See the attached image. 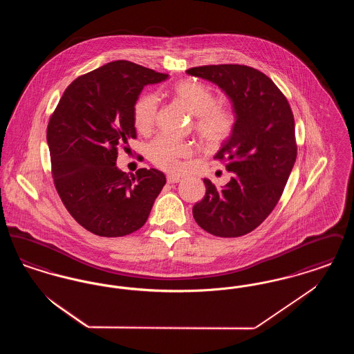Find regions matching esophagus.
<instances>
[{"instance_id": "obj_1", "label": "esophagus", "mask_w": 354, "mask_h": 354, "mask_svg": "<svg viewBox=\"0 0 354 354\" xmlns=\"http://www.w3.org/2000/svg\"><path fill=\"white\" fill-rule=\"evenodd\" d=\"M182 179L179 176H175V175H167V183L169 185H174V183H179Z\"/></svg>"}]
</instances>
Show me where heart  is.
<instances>
[{"label":"heart","mask_w":354,"mask_h":354,"mask_svg":"<svg viewBox=\"0 0 354 354\" xmlns=\"http://www.w3.org/2000/svg\"><path fill=\"white\" fill-rule=\"evenodd\" d=\"M174 95L187 110L195 115V130L208 147H216L225 142L235 130L234 111L218 104V97L204 84L196 81H183L175 84ZM158 113V98L153 94L142 95L134 106V124L139 133H149ZM189 143L167 136L156 138L150 147L149 156L159 169L178 172L182 169V159L191 156Z\"/></svg>","instance_id":"obj_1"}]
</instances>
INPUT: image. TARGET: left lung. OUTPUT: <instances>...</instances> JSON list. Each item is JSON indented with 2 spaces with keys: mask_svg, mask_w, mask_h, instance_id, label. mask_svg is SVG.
<instances>
[{
  "mask_svg": "<svg viewBox=\"0 0 354 354\" xmlns=\"http://www.w3.org/2000/svg\"><path fill=\"white\" fill-rule=\"evenodd\" d=\"M187 74L219 86L236 117L234 133L215 155L234 176L221 188L203 180L205 195L192 208L194 219L211 235L250 234L276 207L296 162L290 106L270 78L250 66L209 65Z\"/></svg>",
  "mask_w": 354,
  "mask_h": 354,
  "instance_id": "obj_1",
  "label": "left lung"
}]
</instances>
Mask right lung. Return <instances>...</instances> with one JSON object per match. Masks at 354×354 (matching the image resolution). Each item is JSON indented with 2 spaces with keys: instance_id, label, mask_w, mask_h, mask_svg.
<instances>
[{
  "instance_id": "obj_1",
  "label": "right lung",
  "mask_w": 354,
  "mask_h": 354,
  "mask_svg": "<svg viewBox=\"0 0 354 354\" xmlns=\"http://www.w3.org/2000/svg\"><path fill=\"white\" fill-rule=\"evenodd\" d=\"M129 61H114L68 84L48 124L51 172L70 215L104 237L133 234L166 185L155 169L131 178L117 167L119 146L136 138L134 106L143 87L167 80Z\"/></svg>"
}]
</instances>
